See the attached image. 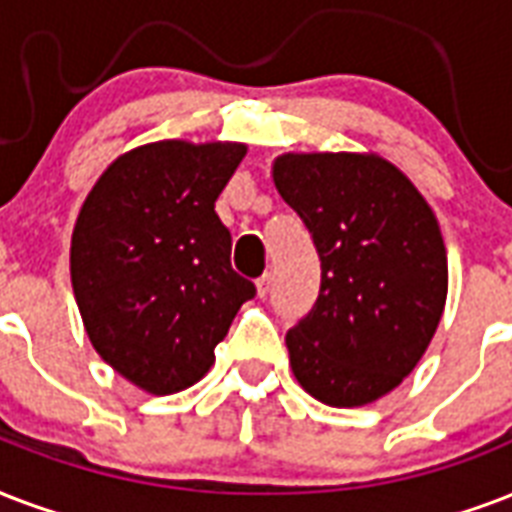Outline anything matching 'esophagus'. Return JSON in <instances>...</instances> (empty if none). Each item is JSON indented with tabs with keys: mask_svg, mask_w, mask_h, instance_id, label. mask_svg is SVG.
<instances>
[{
	"mask_svg": "<svg viewBox=\"0 0 512 512\" xmlns=\"http://www.w3.org/2000/svg\"><path fill=\"white\" fill-rule=\"evenodd\" d=\"M256 291H259L261 299H267L269 291H272V272H264V275L256 280Z\"/></svg>",
	"mask_w": 512,
	"mask_h": 512,
	"instance_id": "esophagus-1",
	"label": "esophagus"
}]
</instances>
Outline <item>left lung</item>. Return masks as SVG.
I'll list each match as a JSON object with an SVG mask.
<instances>
[{
	"mask_svg": "<svg viewBox=\"0 0 512 512\" xmlns=\"http://www.w3.org/2000/svg\"><path fill=\"white\" fill-rule=\"evenodd\" d=\"M275 186L310 232L320 293L285 334L312 398L366 406L425 355L446 304V248L425 197L368 154H285Z\"/></svg>",
	"mask_w": 512,
	"mask_h": 512,
	"instance_id": "8db88e82",
	"label": "left lung"
}]
</instances>
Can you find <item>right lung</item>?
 Wrapping results in <instances>:
<instances>
[{
    "label": "right lung",
    "mask_w": 512,
    "mask_h": 512,
    "mask_svg": "<svg viewBox=\"0 0 512 512\" xmlns=\"http://www.w3.org/2000/svg\"><path fill=\"white\" fill-rule=\"evenodd\" d=\"M243 144L157 141L98 178L71 237V285L98 355L154 395L213 366L256 285L232 269L216 200Z\"/></svg>",
    "instance_id": "right-lung-1"
}]
</instances>
